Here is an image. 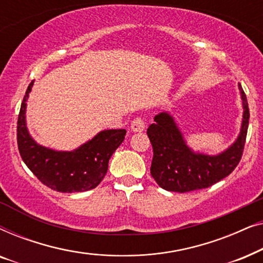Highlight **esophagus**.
<instances>
[{"mask_svg":"<svg viewBox=\"0 0 263 263\" xmlns=\"http://www.w3.org/2000/svg\"><path fill=\"white\" fill-rule=\"evenodd\" d=\"M130 128L134 133H141L146 129V123L145 121L141 120V118H135V120L132 122Z\"/></svg>","mask_w":263,"mask_h":263,"instance_id":"1","label":"esophagus"}]
</instances>
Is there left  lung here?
Here are the masks:
<instances>
[{
	"label": "left lung",
	"mask_w": 263,
	"mask_h": 263,
	"mask_svg": "<svg viewBox=\"0 0 263 263\" xmlns=\"http://www.w3.org/2000/svg\"><path fill=\"white\" fill-rule=\"evenodd\" d=\"M243 118L236 141L218 154L195 152L170 112L158 114L147 129L153 147L151 175L160 188L167 192L188 193L208 188L229 176L238 165L246 143L249 107L242 86L238 84Z\"/></svg>",
	"instance_id": "obj_1"
}]
</instances>
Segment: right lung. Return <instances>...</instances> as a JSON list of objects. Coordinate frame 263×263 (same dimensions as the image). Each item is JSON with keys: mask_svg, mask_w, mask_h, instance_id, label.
<instances>
[{"mask_svg": "<svg viewBox=\"0 0 263 263\" xmlns=\"http://www.w3.org/2000/svg\"><path fill=\"white\" fill-rule=\"evenodd\" d=\"M33 84L32 81L28 85L17 118V147L24 163L43 184L56 192L95 189L105 177L110 158L123 142L127 130H102L73 151H57L39 145L26 124V102Z\"/></svg>", "mask_w": 263, "mask_h": 263, "instance_id": "obj_1", "label": "right lung"}]
</instances>
